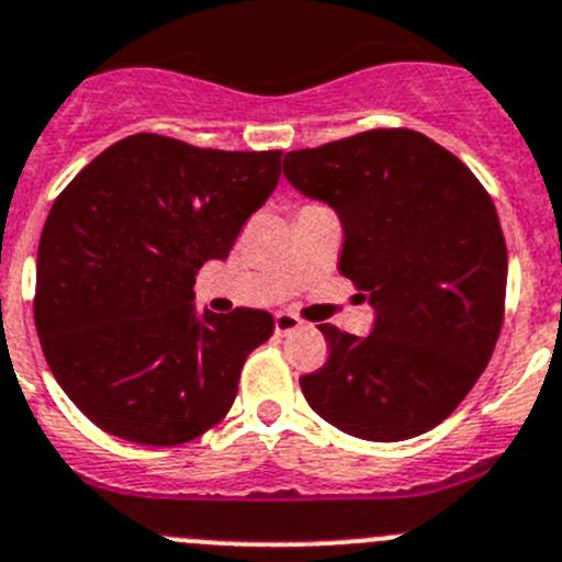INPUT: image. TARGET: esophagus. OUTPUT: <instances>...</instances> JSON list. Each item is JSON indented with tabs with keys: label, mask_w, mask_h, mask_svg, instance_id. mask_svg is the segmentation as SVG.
<instances>
[{
	"label": "esophagus",
	"mask_w": 562,
	"mask_h": 562,
	"mask_svg": "<svg viewBox=\"0 0 562 562\" xmlns=\"http://www.w3.org/2000/svg\"><path fill=\"white\" fill-rule=\"evenodd\" d=\"M302 326H304V321L296 318V315H293V313H277L274 315L277 335H291V331L302 329Z\"/></svg>",
	"instance_id": "1"
}]
</instances>
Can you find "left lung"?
I'll list each match as a JSON object with an SVG mask.
<instances>
[{"mask_svg": "<svg viewBox=\"0 0 562 562\" xmlns=\"http://www.w3.org/2000/svg\"><path fill=\"white\" fill-rule=\"evenodd\" d=\"M282 172L337 214L340 274L375 313L368 337L318 326L329 359L299 379L310 408L370 442L431 431L475 386L503 329L508 252L492 198L408 128L291 150Z\"/></svg>", "mask_w": 562, "mask_h": 562, "instance_id": "8db88e82", "label": "left lung"}]
</instances>
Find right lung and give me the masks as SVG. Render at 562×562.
<instances>
[{"instance_id": "right-lung-1", "label": "right lung", "mask_w": 562, "mask_h": 562, "mask_svg": "<svg viewBox=\"0 0 562 562\" xmlns=\"http://www.w3.org/2000/svg\"><path fill=\"white\" fill-rule=\"evenodd\" d=\"M280 156L134 134L54 200L37 247L35 326L57 384L98 428L172 448L231 412L274 318L200 313L194 277L227 260L277 189Z\"/></svg>"}]
</instances>
